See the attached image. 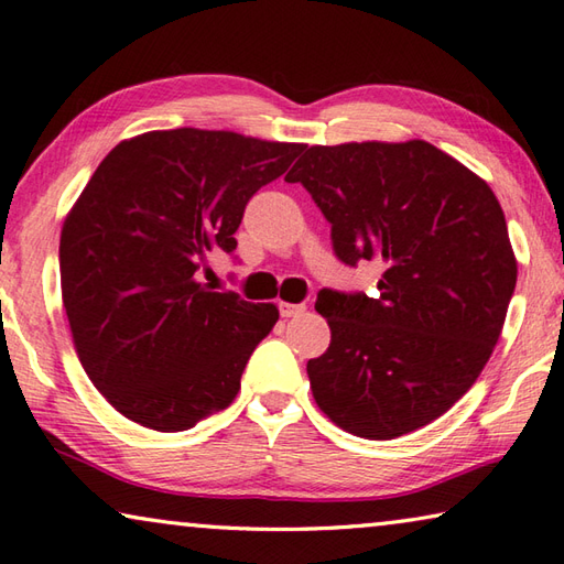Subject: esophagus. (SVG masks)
<instances>
[{"label":"esophagus","mask_w":564,"mask_h":564,"mask_svg":"<svg viewBox=\"0 0 564 564\" xmlns=\"http://www.w3.org/2000/svg\"><path fill=\"white\" fill-rule=\"evenodd\" d=\"M279 310H281V317L289 319V317L303 315V313H305V305H303V303H297V305H295V303H281Z\"/></svg>","instance_id":"esophagus-1"}]
</instances>
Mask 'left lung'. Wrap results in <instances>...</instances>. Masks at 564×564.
<instances>
[{
  "mask_svg": "<svg viewBox=\"0 0 564 564\" xmlns=\"http://www.w3.org/2000/svg\"><path fill=\"white\" fill-rule=\"evenodd\" d=\"M285 182L329 220L334 254L382 269L376 297L317 293L332 329L307 361L317 406L373 441L431 424L482 373L517 289L492 188L424 140L315 145Z\"/></svg>",
  "mask_w": 564,
  "mask_h": 564,
  "instance_id": "8db88e82",
  "label": "left lung"
}]
</instances>
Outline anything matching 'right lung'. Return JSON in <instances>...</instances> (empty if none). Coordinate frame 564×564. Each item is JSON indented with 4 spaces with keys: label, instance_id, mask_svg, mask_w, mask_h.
<instances>
[{
    "label": "right lung",
    "instance_id": "add662e5",
    "mask_svg": "<svg viewBox=\"0 0 564 564\" xmlns=\"http://www.w3.org/2000/svg\"><path fill=\"white\" fill-rule=\"evenodd\" d=\"M305 150L230 130L118 142L59 235V285L79 361L130 422L186 431L230 406L279 310L200 283L232 254L249 198Z\"/></svg>",
    "mask_w": 564,
    "mask_h": 564
}]
</instances>
